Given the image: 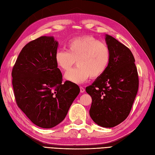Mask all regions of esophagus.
<instances>
[{
  "instance_id": "esophagus-1",
  "label": "esophagus",
  "mask_w": 155,
  "mask_h": 155,
  "mask_svg": "<svg viewBox=\"0 0 155 155\" xmlns=\"http://www.w3.org/2000/svg\"><path fill=\"white\" fill-rule=\"evenodd\" d=\"M80 91H81V93H84V92H85V89H84V88H83V87L81 86V87H80Z\"/></svg>"
}]
</instances>
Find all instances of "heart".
<instances>
[{
    "label": "heart",
    "mask_w": 155,
    "mask_h": 155,
    "mask_svg": "<svg viewBox=\"0 0 155 155\" xmlns=\"http://www.w3.org/2000/svg\"><path fill=\"white\" fill-rule=\"evenodd\" d=\"M67 49L55 53V61L59 69L67 71L77 61L76 68L65 74L67 81L82 84L90 77H101L108 69L111 58L109 47L91 35L71 38L67 44Z\"/></svg>",
    "instance_id": "obj_1"
}]
</instances>
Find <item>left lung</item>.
<instances>
[{
  "mask_svg": "<svg viewBox=\"0 0 155 155\" xmlns=\"http://www.w3.org/2000/svg\"><path fill=\"white\" fill-rule=\"evenodd\" d=\"M110 50V64L101 77L86 88L92 97L90 115L105 128H112L128 117L136 98L139 78L132 51L117 39L106 35Z\"/></svg>",
  "mask_w": 155,
  "mask_h": 155,
  "instance_id": "obj_1",
  "label": "left lung"
}]
</instances>
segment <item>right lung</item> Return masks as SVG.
Returning a JSON list of instances; mask_svg holds the SVG:
<instances>
[{"label":"right lung","mask_w":155,"mask_h":155,"mask_svg":"<svg viewBox=\"0 0 155 155\" xmlns=\"http://www.w3.org/2000/svg\"><path fill=\"white\" fill-rule=\"evenodd\" d=\"M57 48L52 37L33 40L23 48L12 71L17 105L33 124L43 128L63 121L80 92L74 83H62L55 61Z\"/></svg>","instance_id":"obj_1"}]
</instances>
